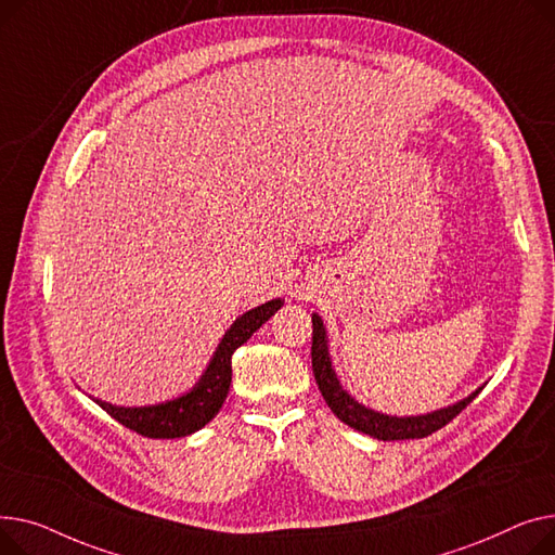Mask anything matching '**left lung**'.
<instances>
[{"instance_id": "1", "label": "left lung", "mask_w": 555, "mask_h": 555, "mask_svg": "<svg viewBox=\"0 0 555 555\" xmlns=\"http://www.w3.org/2000/svg\"><path fill=\"white\" fill-rule=\"evenodd\" d=\"M313 322V343H311V365H313V376L318 383V389L322 392L324 401L332 408V412L347 423L349 428L370 435L380 441H403V439H423L433 435L435 430L443 428L448 421L457 416L479 392L481 387H477L475 392H470L466 399L452 403L448 408L428 412V414H416V416H395V414H383L376 412L363 403H358L347 389L340 385L338 374L332 365V356H330V336L327 330H324V322L318 313H311Z\"/></svg>"}]
</instances>
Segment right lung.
Wrapping results in <instances>:
<instances>
[{
  "mask_svg": "<svg viewBox=\"0 0 555 555\" xmlns=\"http://www.w3.org/2000/svg\"><path fill=\"white\" fill-rule=\"evenodd\" d=\"M282 305L284 300L275 298L242 313L231 327L225 330L199 380L194 383L188 392L175 399L160 401L154 405H141V408L114 405L95 397L91 399L107 414H112L118 423H122L125 428L150 439H179V437L197 433L217 416V412L225 401L228 387H231V376H233V365H231L233 351L242 347L271 315H275V311Z\"/></svg>",
  "mask_w": 555,
  "mask_h": 555,
  "instance_id": "obj_1",
  "label": "right lung"
}]
</instances>
